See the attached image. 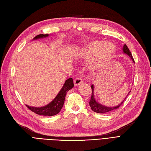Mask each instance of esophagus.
Listing matches in <instances>:
<instances>
[{
	"mask_svg": "<svg viewBox=\"0 0 151 151\" xmlns=\"http://www.w3.org/2000/svg\"><path fill=\"white\" fill-rule=\"evenodd\" d=\"M83 82V80L81 78V77H78V78H76L75 79L74 84H75V86H78V85L81 84Z\"/></svg>",
	"mask_w": 151,
	"mask_h": 151,
	"instance_id": "esophagus-1",
	"label": "esophagus"
}]
</instances>
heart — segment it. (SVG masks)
Returning a JSON list of instances; mask_svg holds the SVG:
<instances>
[{
    "label": "heart",
    "mask_w": 151,
    "mask_h": 151,
    "mask_svg": "<svg viewBox=\"0 0 151 151\" xmlns=\"http://www.w3.org/2000/svg\"><path fill=\"white\" fill-rule=\"evenodd\" d=\"M115 47L111 42H105L103 41H95L91 43L88 46L83 48L80 53V57L83 58L95 56L98 53L97 61L94 66L109 60L114 53Z\"/></svg>",
    "instance_id": "1"
}]
</instances>
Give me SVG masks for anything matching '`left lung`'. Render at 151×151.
<instances>
[{
    "instance_id": "8db88e82",
    "label": "left lung",
    "mask_w": 151,
    "mask_h": 151,
    "mask_svg": "<svg viewBox=\"0 0 151 151\" xmlns=\"http://www.w3.org/2000/svg\"><path fill=\"white\" fill-rule=\"evenodd\" d=\"M122 50H123V52L124 53L127 54L129 56V57L131 58V59L132 60V61L134 62V58L132 56V54L130 52V50L128 48V47H127V45L126 44L124 45L123 48H122ZM91 90H92V93H91V99L90 101V106L91 108V109L94 111V112L95 113H101V114H105V113H108L111 112V111H113L114 110H116V109L119 108L121 104L123 103V102L124 101V100L123 101H122L120 104H119L118 106H116L115 107H107V106H104L102 105V104H100L98 103H97L95 99L94 98V94H93V91H94V86L93 85H91ZM130 93V92H129ZM129 93L128 94H129Z\"/></svg>"
}]
</instances>
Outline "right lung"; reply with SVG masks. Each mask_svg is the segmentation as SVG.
Masks as SVG:
<instances>
[{"mask_svg":"<svg viewBox=\"0 0 151 151\" xmlns=\"http://www.w3.org/2000/svg\"><path fill=\"white\" fill-rule=\"evenodd\" d=\"M47 36H48V34H40L35 36L34 39L46 37ZM73 86V79L71 78H70L69 79L66 80L63 88L61 89V90L58 94V95L56 96V98L50 104L45 106L41 108L30 107L26 105L27 107L30 111H32V112L35 113L38 115L52 116L57 114L58 113H60V111L63 107L67 91H69L70 89H71Z\"/></svg>","mask_w":151,"mask_h":151,"instance_id":"add662e5","label":"right lung"}]
</instances>
